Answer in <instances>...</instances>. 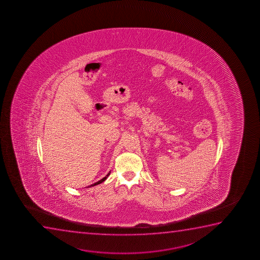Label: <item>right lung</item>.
<instances>
[{
  "mask_svg": "<svg viewBox=\"0 0 260 260\" xmlns=\"http://www.w3.org/2000/svg\"><path fill=\"white\" fill-rule=\"evenodd\" d=\"M109 175H110V173H109V174H108L107 176H106V177H104V178H103V179H101V180L98 181V182H96V183H94V184H91L90 186H95V185H98V184H99V183H103L104 181L106 180V178H107V177H109Z\"/></svg>",
  "mask_w": 260,
  "mask_h": 260,
  "instance_id": "add662e5",
  "label": "right lung"
}]
</instances>
